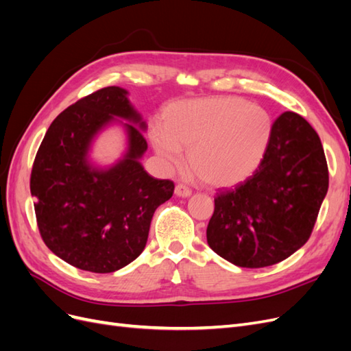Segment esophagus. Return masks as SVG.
Returning a JSON list of instances; mask_svg holds the SVG:
<instances>
[{
  "instance_id": "1",
  "label": "esophagus",
  "mask_w": 351,
  "mask_h": 351,
  "mask_svg": "<svg viewBox=\"0 0 351 351\" xmlns=\"http://www.w3.org/2000/svg\"><path fill=\"white\" fill-rule=\"evenodd\" d=\"M174 193H176L178 197H189L190 195H192V190H190L189 187H186L184 184H178V186H176Z\"/></svg>"
}]
</instances>
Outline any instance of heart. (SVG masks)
<instances>
[{
  "label": "heart",
  "mask_w": 351,
  "mask_h": 351,
  "mask_svg": "<svg viewBox=\"0 0 351 351\" xmlns=\"http://www.w3.org/2000/svg\"><path fill=\"white\" fill-rule=\"evenodd\" d=\"M272 134L271 114L232 97L183 99L164 108L162 127H152L151 143L168 167L189 165L209 186L227 187L249 178L265 156Z\"/></svg>",
  "instance_id": "1"
}]
</instances>
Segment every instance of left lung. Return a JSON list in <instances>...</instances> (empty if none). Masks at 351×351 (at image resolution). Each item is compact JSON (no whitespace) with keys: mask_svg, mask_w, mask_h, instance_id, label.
<instances>
[{"mask_svg":"<svg viewBox=\"0 0 351 351\" xmlns=\"http://www.w3.org/2000/svg\"><path fill=\"white\" fill-rule=\"evenodd\" d=\"M328 192V167L319 136L299 114L272 124L262 162L252 177L215 197L209 247L241 268L287 259L309 240Z\"/></svg>","mask_w":351,"mask_h":351,"instance_id":"obj_1","label":"left lung"}]
</instances>
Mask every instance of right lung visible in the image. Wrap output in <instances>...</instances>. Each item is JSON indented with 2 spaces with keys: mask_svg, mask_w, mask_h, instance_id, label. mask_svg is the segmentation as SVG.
<instances>
[{
  "mask_svg": "<svg viewBox=\"0 0 351 351\" xmlns=\"http://www.w3.org/2000/svg\"><path fill=\"white\" fill-rule=\"evenodd\" d=\"M120 125L126 147L112 165L91 158L105 130ZM146 123L119 86L73 104L52 121L35 158L30 193L40 236L60 259L79 269L108 274L143 252L154 212L174 184L145 171Z\"/></svg>",
  "mask_w": 351,
  "mask_h": 351,
  "instance_id": "right-lung-1",
  "label": "right lung"
}]
</instances>
